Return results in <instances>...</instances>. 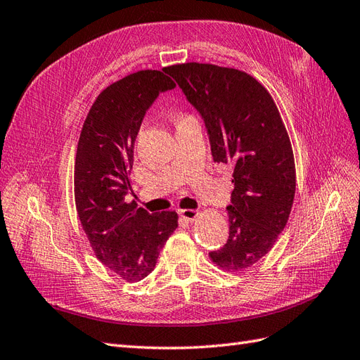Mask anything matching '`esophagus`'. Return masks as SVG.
I'll use <instances>...</instances> for the list:
<instances>
[{
    "label": "esophagus",
    "instance_id": "obj_1",
    "mask_svg": "<svg viewBox=\"0 0 360 360\" xmlns=\"http://www.w3.org/2000/svg\"><path fill=\"white\" fill-rule=\"evenodd\" d=\"M179 213L181 215V218L188 219V221H193L197 218L198 212L197 210H192V209H183V210H179Z\"/></svg>",
    "mask_w": 360,
    "mask_h": 360
}]
</instances>
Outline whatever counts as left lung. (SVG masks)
Listing matches in <instances>:
<instances>
[{
	"instance_id": "8db88e82",
	"label": "left lung",
	"mask_w": 360,
	"mask_h": 360,
	"mask_svg": "<svg viewBox=\"0 0 360 360\" xmlns=\"http://www.w3.org/2000/svg\"><path fill=\"white\" fill-rule=\"evenodd\" d=\"M163 71L204 121L213 162L231 169L229 239L209 256L222 269H247L273 248L295 195L292 147L277 105L256 79L231 68L192 62Z\"/></svg>"
}]
</instances>
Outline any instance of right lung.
Instances as JSON below:
<instances>
[{"mask_svg":"<svg viewBox=\"0 0 360 360\" xmlns=\"http://www.w3.org/2000/svg\"><path fill=\"white\" fill-rule=\"evenodd\" d=\"M174 87L169 77L151 70L105 87L86 116L77 147L74 193L83 230L101 264L129 281L151 273L177 229L176 212L150 213L125 202L143 116Z\"/></svg>","mask_w":360,"mask_h":360,"instance_id":"1","label":"right lung"}]
</instances>
